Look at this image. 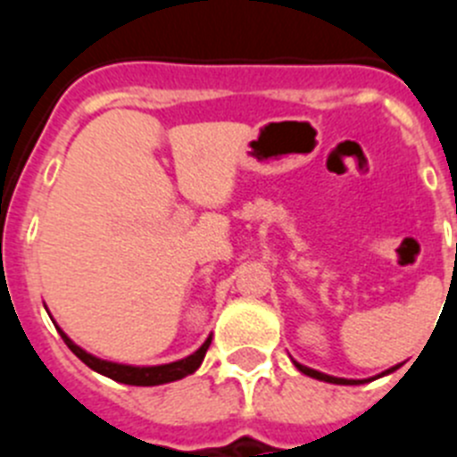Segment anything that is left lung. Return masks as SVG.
<instances>
[{
  "label": "left lung",
  "mask_w": 457,
  "mask_h": 457,
  "mask_svg": "<svg viewBox=\"0 0 457 457\" xmlns=\"http://www.w3.org/2000/svg\"><path fill=\"white\" fill-rule=\"evenodd\" d=\"M295 366H297V370H302L304 375H309V378H316V379H322V382H332V385H361V382H366V379H345V378H332V375H325L320 373V370H313L309 369V366H302L295 361ZM398 366H394V369H389L386 373H391V370H395Z\"/></svg>",
  "instance_id": "obj_1"
}]
</instances>
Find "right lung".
<instances>
[{
  "instance_id": "obj_1",
  "label": "right lung",
  "mask_w": 457,
  "mask_h": 457,
  "mask_svg": "<svg viewBox=\"0 0 457 457\" xmlns=\"http://www.w3.org/2000/svg\"><path fill=\"white\" fill-rule=\"evenodd\" d=\"M59 334H62L63 343H66L68 348L78 354V357L82 359L88 369H93L96 373H100V375H107V378L116 379V382H123V385H132V386L167 385V382H173V379H180V378H185V375H192L194 370L199 369L201 361H204V357H205V353H208V348H210V338H208V341H205L204 345L196 350V353L189 354V357H185V359H180V361H171V364H162V366H125V364H114V361H104V359L93 357V354H88L87 350H82L79 345H75V343H72L71 338L62 332V329H59Z\"/></svg>"
}]
</instances>
